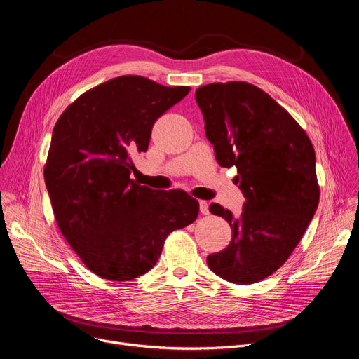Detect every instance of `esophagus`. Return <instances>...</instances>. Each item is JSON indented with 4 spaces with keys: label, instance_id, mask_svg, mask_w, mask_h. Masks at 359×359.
Masks as SVG:
<instances>
[{
    "label": "esophagus",
    "instance_id": "34e87169",
    "mask_svg": "<svg viewBox=\"0 0 359 359\" xmlns=\"http://www.w3.org/2000/svg\"><path fill=\"white\" fill-rule=\"evenodd\" d=\"M200 213L201 215H204V216H206V215H209L210 213V210H209V204H208V201H204V200H201L200 203Z\"/></svg>",
    "mask_w": 359,
    "mask_h": 359
}]
</instances>
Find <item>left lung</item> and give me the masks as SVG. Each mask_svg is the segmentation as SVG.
Listing matches in <instances>:
<instances>
[{
	"instance_id": "obj_1",
	"label": "left lung",
	"mask_w": 359,
	"mask_h": 359,
	"mask_svg": "<svg viewBox=\"0 0 359 359\" xmlns=\"http://www.w3.org/2000/svg\"><path fill=\"white\" fill-rule=\"evenodd\" d=\"M206 136L222 168H237L240 216L210 204L231 227V241L210 254V270L234 284L259 283L278 270L313 220L320 200L316 151L301 126L260 88L247 82L196 90Z\"/></svg>"
}]
</instances>
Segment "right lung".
<instances>
[{"label": "right lung", "instance_id": "right-lung-1", "mask_svg": "<svg viewBox=\"0 0 359 359\" xmlns=\"http://www.w3.org/2000/svg\"><path fill=\"white\" fill-rule=\"evenodd\" d=\"M189 90L119 76L81 95L54 128L43 170L50 204L67 241L102 278L147 273L166 237L197 219L198 201L183 190L130 179V155L147 150L153 125Z\"/></svg>", "mask_w": 359, "mask_h": 359}]
</instances>
